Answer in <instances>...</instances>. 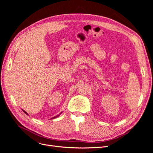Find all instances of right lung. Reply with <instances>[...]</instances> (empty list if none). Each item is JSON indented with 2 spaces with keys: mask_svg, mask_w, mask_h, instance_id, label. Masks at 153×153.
<instances>
[{
  "mask_svg": "<svg viewBox=\"0 0 153 153\" xmlns=\"http://www.w3.org/2000/svg\"><path fill=\"white\" fill-rule=\"evenodd\" d=\"M23 110V111H24V113H25V114H26L27 115H28V114H27V112H25V110ZM60 114H59V115H60ZM59 115H57V116H56V117H53L52 119H54V118H55V117H59Z\"/></svg>",
  "mask_w": 153,
  "mask_h": 153,
  "instance_id": "obj_1",
  "label": "right lung"
}]
</instances>
